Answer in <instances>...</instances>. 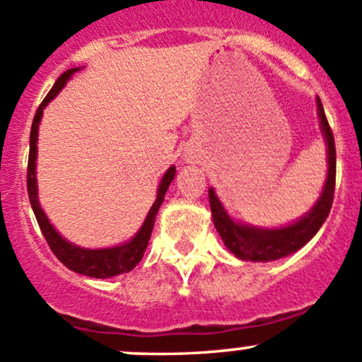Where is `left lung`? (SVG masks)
I'll list each match as a JSON object with an SVG mask.
<instances>
[{
	"label": "left lung",
	"mask_w": 362,
	"mask_h": 362,
	"mask_svg": "<svg viewBox=\"0 0 362 362\" xmlns=\"http://www.w3.org/2000/svg\"><path fill=\"white\" fill-rule=\"evenodd\" d=\"M317 113H319L320 131L327 145V177L320 198L301 218L282 228H257V226L236 222L229 217L214 189H208L215 229L228 250L242 261L269 262L294 254L296 250L305 247L326 222L333 204L334 182H337V148H334L333 131L327 124L319 98H317Z\"/></svg>",
	"instance_id": "left-lung-1"
}]
</instances>
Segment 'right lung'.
<instances>
[{"mask_svg":"<svg viewBox=\"0 0 362 362\" xmlns=\"http://www.w3.org/2000/svg\"><path fill=\"white\" fill-rule=\"evenodd\" d=\"M78 69L80 68H71L68 69V71H64L63 75L56 80V83H54V87L50 89V93L47 94L45 100L42 101V105H40L38 110L35 113L31 134H29L28 194L29 203H31L33 211H35V217L36 221H38L40 229H42L43 236H45L47 243H49L54 255H56L66 268H69L75 273H80V275L93 276V279H110V276H117L122 275V273L131 272V269L141 261L145 249H147L148 245V240H151L156 215H158L159 206L164 202V194H166L168 187H170V184L173 182L175 171L177 170H175V166H170L166 173L163 175L158 189V198H156L154 204H152L151 210H148L141 228L138 229L136 235H134L127 243H122V245L117 247H108V249H83V247L69 243L66 238H63V236L54 229V226L50 224L45 211L42 210V204L38 202V185H36V158H38V145L36 144H38V126L47 105L59 94V90L66 86V82L71 78L73 73H76Z\"/></svg>","mask_w":362,"mask_h":362,"instance_id":"add662e5","label":"right lung"}]
</instances>
